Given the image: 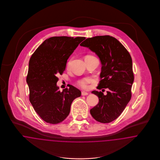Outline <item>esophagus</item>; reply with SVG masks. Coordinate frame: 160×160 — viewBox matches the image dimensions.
<instances>
[{
	"instance_id": "34e87169",
	"label": "esophagus",
	"mask_w": 160,
	"mask_h": 160,
	"mask_svg": "<svg viewBox=\"0 0 160 160\" xmlns=\"http://www.w3.org/2000/svg\"><path fill=\"white\" fill-rule=\"evenodd\" d=\"M88 94V93L86 92H82V96H87Z\"/></svg>"
}]
</instances>
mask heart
<instances>
[{
  "mask_svg": "<svg viewBox=\"0 0 160 160\" xmlns=\"http://www.w3.org/2000/svg\"><path fill=\"white\" fill-rule=\"evenodd\" d=\"M88 57H94L92 56H90V55H88L86 58H88ZM70 64V61H68L67 64V66L68 67L69 65ZM92 79L91 78H84L81 79L80 80H79L78 82V86L82 87V88L84 89H87L88 88V84L91 82H92Z\"/></svg>",
  "mask_w": 160,
  "mask_h": 160,
  "instance_id": "heart-1",
  "label": "heart"
}]
</instances>
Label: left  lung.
Wrapping results in <instances>:
<instances>
[{
    "label": "left lung",
    "instance_id": "obj_1",
    "mask_svg": "<svg viewBox=\"0 0 160 160\" xmlns=\"http://www.w3.org/2000/svg\"><path fill=\"white\" fill-rule=\"evenodd\" d=\"M80 46L95 52L102 62L97 89H109L106 96L102 92H92L99 102L90 110V114L96 121L110 122L121 115L131 100L134 79L131 56L117 39L108 35L88 38Z\"/></svg>",
    "mask_w": 160,
    "mask_h": 160
}]
</instances>
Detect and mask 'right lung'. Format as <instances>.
Returning <instances> with one entry per match:
<instances>
[{"instance_id": "obj_1", "label": "right lung", "mask_w": 160, "mask_h": 160, "mask_svg": "<svg viewBox=\"0 0 160 160\" xmlns=\"http://www.w3.org/2000/svg\"><path fill=\"white\" fill-rule=\"evenodd\" d=\"M85 37L54 36L46 39L30 58L26 82L29 100L35 112L48 123L56 124L68 116L73 100L82 92L70 86L60 92L58 74L66 69L70 56Z\"/></svg>"}]
</instances>
